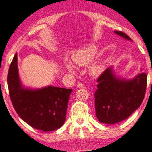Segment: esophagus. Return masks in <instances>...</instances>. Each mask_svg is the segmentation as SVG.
Returning <instances> with one entry per match:
<instances>
[{"label": "esophagus", "instance_id": "obj_1", "mask_svg": "<svg viewBox=\"0 0 152 152\" xmlns=\"http://www.w3.org/2000/svg\"><path fill=\"white\" fill-rule=\"evenodd\" d=\"M77 88H85L86 87L83 84H82L81 83H78L77 84Z\"/></svg>", "mask_w": 152, "mask_h": 152}]
</instances>
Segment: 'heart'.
Instances as JSON below:
<instances>
[{"instance_id": "b5f03b06", "label": "heart", "mask_w": 152, "mask_h": 152, "mask_svg": "<svg viewBox=\"0 0 152 152\" xmlns=\"http://www.w3.org/2000/svg\"><path fill=\"white\" fill-rule=\"evenodd\" d=\"M97 49L94 45L82 47L76 49L73 53L71 58L75 64L84 66L88 65L92 62L95 56L96 55ZM65 67L70 72H74V66L70 61H66L64 62ZM105 70V66L100 62H94L88 68V73L93 77H98L103 73Z\"/></svg>"}]
</instances>
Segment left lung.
I'll use <instances>...</instances> for the list:
<instances>
[{
  "label": "left lung",
  "instance_id": "1",
  "mask_svg": "<svg viewBox=\"0 0 152 152\" xmlns=\"http://www.w3.org/2000/svg\"><path fill=\"white\" fill-rule=\"evenodd\" d=\"M115 33L132 41L120 31ZM95 93V108L102 123L116 124L128 118L141 105L145 96L147 74L141 73L132 79L118 77L112 67L107 68L98 78Z\"/></svg>",
  "mask_w": 152,
  "mask_h": 152
}]
</instances>
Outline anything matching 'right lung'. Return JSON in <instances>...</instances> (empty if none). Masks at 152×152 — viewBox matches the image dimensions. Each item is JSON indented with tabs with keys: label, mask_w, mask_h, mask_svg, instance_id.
<instances>
[{
	"label": "right lung",
	"mask_w": 152,
	"mask_h": 152,
	"mask_svg": "<svg viewBox=\"0 0 152 152\" xmlns=\"http://www.w3.org/2000/svg\"><path fill=\"white\" fill-rule=\"evenodd\" d=\"M8 86L16 113L31 127L49 132L64 125L72 89L52 86L38 89L23 87L18 74L17 53L9 67Z\"/></svg>",
	"instance_id": "obj_1"
}]
</instances>
